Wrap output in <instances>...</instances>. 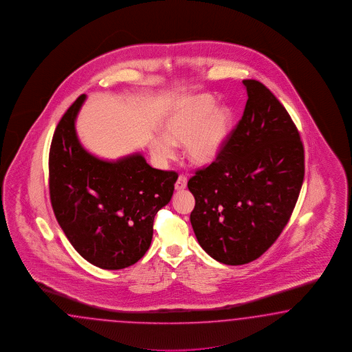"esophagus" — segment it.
Here are the masks:
<instances>
[{
    "label": "esophagus",
    "instance_id": "obj_1",
    "mask_svg": "<svg viewBox=\"0 0 352 352\" xmlns=\"http://www.w3.org/2000/svg\"><path fill=\"white\" fill-rule=\"evenodd\" d=\"M186 185H188V179H186V176L180 175V176H179V179L176 181V184H175V189L177 190V191H181V190L186 189Z\"/></svg>",
    "mask_w": 352,
    "mask_h": 352
}]
</instances>
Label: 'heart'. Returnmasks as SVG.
<instances>
[{
  "mask_svg": "<svg viewBox=\"0 0 352 352\" xmlns=\"http://www.w3.org/2000/svg\"><path fill=\"white\" fill-rule=\"evenodd\" d=\"M234 126V115L227 107H217V100L203 94L176 111L164 122L166 135H155L152 151L161 161L175 155V144H185L192 162H213L227 144Z\"/></svg>",
  "mask_w": 352,
  "mask_h": 352,
  "instance_id": "obj_1",
  "label": "heart"
}]
</instances>
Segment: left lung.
Wrapping results in <instances>:
<instances>
[{"label":"left lung","mask_w":352,"mask_h":352,"mask_svg":"<svg viewBox=\"0 0 352 352\" xmlns=\"http://www.w3.org/2000/svg\"><path fill=\"white\" fill-rule=\"evenodd\" d=\"M243 115L222 152L188 182L200 246L227 265L255 261L278 239L298 201L304 146L289 112L261 81L243 80Z\"/></svg>","instance_id":"8db88e82"}]
</instances>
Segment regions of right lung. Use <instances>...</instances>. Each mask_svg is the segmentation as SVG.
I'll return each instance as SVG.
<instances>
[{"instance_id": "obj_1", "label": "right lung", "mask_w": 352, "mask_h": 352, "mask_svg": "<svg viewBox=\"0 0 352 352\" xmlns=\"http://www.w3.org/2000/svg\"><path fill=\"white\" fill-rule=\"evenodd\" d=\"M85 94L65 112L50 149V197L74 249L102 270H122L144 256L154 217L170 203L177 173L151 167L140 153L104 161L79 142L75 120Z\"/></svg>"}]
</instances>
